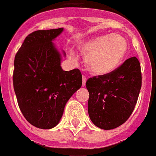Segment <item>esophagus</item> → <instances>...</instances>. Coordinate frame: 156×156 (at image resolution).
Listing matches in <instances>:
<instances>
[{
    "instance_id": "esophagus-1",
    "label": "esophagus",
    "mask_w": 156,
    "mask_h": 156,
    "mask_svg": "<svg viewBox=\"0 0 156 156\" xmlns=\"http://www.w3.org/2000/svg\"><path fill=\"white\" fill-rule=\"evenodd\" d=\"M86 81H87V77L86 76H82V86H85L86 85Z\"/></svg>"
}]
</instances>
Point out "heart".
<instances>
[{
  "mask_svg": "<svg viewBox=\"0 0 156 156\" xmlns=\"http://www.w3.org/2000/svg\"><path fill=\"white\" fill-rule=\"evenodd\" d=\"M78 48L86 55L88 70L94 75L103 76L119 67L128 51V43L119 34H107L91 37L81 43ZM69 57L73 61L76 59V54L71 50Z\"/></svg>",
  "mask_w": 156,
  "mask_h": 156,
  "instance_id": "b5f03b06",
  "label": "heart"
}]
</instances>
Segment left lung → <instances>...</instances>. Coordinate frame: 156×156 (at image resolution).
Masks as SVG:
<instances>
[{
	"label": "left lung",
	"mask_w": 156,
	"mask_h": 156,
	"mask_svg": "<svg viewBox=\"0 0 156 156\" xmlns=\"http://www.w3.org/2000/svg\"><path fill=\"white\" fill-rule=\"evenodd\" d=\"M141 84V68L136 57L126 59L107 75L89 78L86 85L91 122L105 130L122 125L133 112Z\"/></svg>",
	"instance_id": "8db88e82"
}]
</instances>
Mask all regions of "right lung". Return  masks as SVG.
I'll list each match as a JSON object with an SVG mask.
<instances>
[{"label":"right lung","instance_id":"add662e5","mask_svg":"<svg viewBox=\"0 0 156 156\" xmlns=\"http://www.w3.org/2000/svg\"><path fill=\"white\" fill-rule=\"evenodd\" d=\"M63 30L28 34L14 59L13 87L17 103L27 122L38 129L57 125L66 102L82 85L80 69L65 71L60 66L61 55L52 41Z\"/></svg>","mask_w":156,"mask_h":156}]
</instances>
